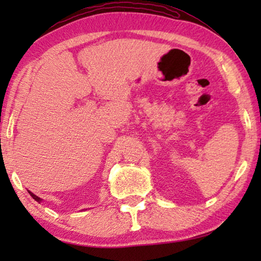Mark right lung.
Instances as JSON below:
<instances>
[{
  "label": "right lung",
  "instance_id": "right-lung-1",
  "mask_svg": "<svg viewBox=\"0 0 261 261\" xmlns=\"http://www.w3.org/2000/svg\"><path fill=\"white\" fill-rule=\"evenodd\" d=\"M28 194H30L31 196H32V197H33L34 199H35V201H37V202H39V203H41L42 202V199L40 198V197H38V196L37 195H34L33 194V192H31L30 190H28Z\"/></svg>",
  "mask_w": 261,
  "mask_h": 261
}]
</instances>
